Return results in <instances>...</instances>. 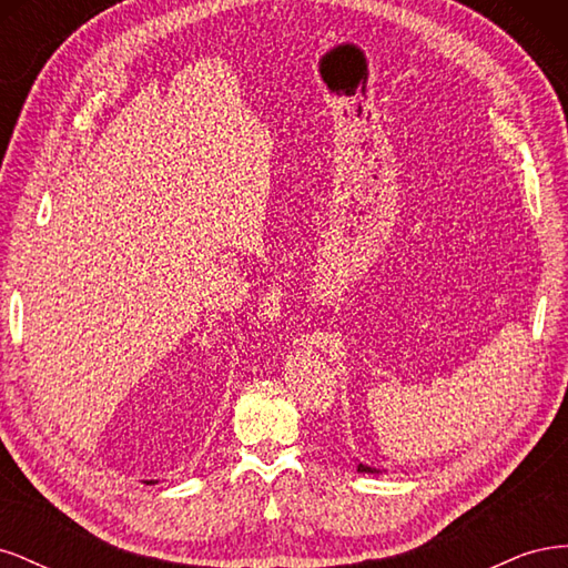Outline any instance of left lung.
I'll return each mask as SVG.
<instances>
[{
	"label": "left lung",
	"instance_id": "obj_1",
	"mask_svg": "<svg viewBox=\"0 0 568 568\" xmlns=\"http://www.w3.org/2000/svg\"><path fill=\"white\" fill-rule=\"evenodd\" d=\"M357 471H363V474H379L374 467H365V464H357Z\"/></svg>",
	"mask_w": 568,
	"mask_h": 568
}]
</instances>
